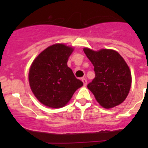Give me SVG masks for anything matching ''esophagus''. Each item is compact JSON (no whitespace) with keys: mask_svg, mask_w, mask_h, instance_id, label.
<instances>
[{"mask_svg":"<svg viewBox=\"0 0 148 148\" xmlns=\"http://www.w3.org/2000/svg\"><path fill=\"white\" fill-rule=\"evenodd\" d=\"M82 82H83L84 83V86H86L87 85V79H86L85 78H82Z\"/></svg>","mask_w":148,"mask_h":148,"instance_id":"34e87169","label":"esophagus"}]
</instances>
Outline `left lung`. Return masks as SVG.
<instances>
[{
  "label": "left lung",
  "mask_w": 148,
  "mask_h": 148,
  "mask_svg": "<svg viewBox=\"0 0 148 148\" xmlns=\"http://www.w3.org/2000/svg\"><path fill=\"white\" fill-rule=\"evenodd\" d=\"M94 66L95 77L87 84L95 99L106 109L121 104L131 87V73L124 58L113 49L93 51L84 48Z\"/></svg>",
  "instance_id": "left-lung-1"
}]
</instances>
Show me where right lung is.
Wrapping results in <instances>:
<instances>
[{"mask_svg":"<svg viewBox=\"0 0 148 148\" xmlns=\"http://www.w3.org/2000/svg\"><path fill=\"white\" fill-rule=\"evenodd\" d=\"M73 48L63 44L50 46L37 56L29 72V82L38 100L49 108L66 105L83 85L67 66Z\"/></svg>","mask_w":148,"mask_h":148,"instance_id":"obj_1","label":"right lung"}]
</instances>
